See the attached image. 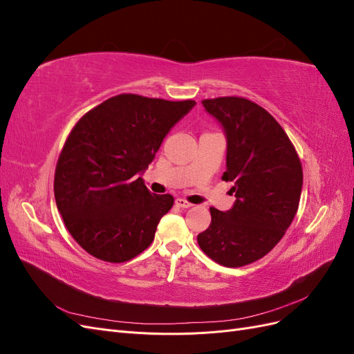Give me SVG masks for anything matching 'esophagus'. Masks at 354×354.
Masks as SVG:
<instances>
[{
  "label": "esophagus",
  "instance_id": "obj_1",
  "mask_svg": "<svg viewBox=\"0 0 354 354\" xmlns=\"http://www.w3.org/2000/svg\"><path fill=\"white\" fill-rule=\"evenodd\" d=\"M176 205H177V207H180V208H190V207H192V203H190L189 201H186V199L177 198V199H176Z\"/></svg>",
  "mask_w": 354,
  "mask_h": 354
}]
</instances>
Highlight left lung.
Wrapping results in <instances>:
<instances>
[{"instance_id": "1", "label": "left lung", "mask_w": 354, "mask_h": 354, "mask_svg": "<svg viewBox=\"0 0 354 354\" xmlns=\"http://www.w3.org/2000/svg\"><path fill=\"white\" fill-rule=\"evenodd\" d=\"M227 138L223 180L233 185L234 205L209 208V227L198 234L201 250L226 267L251 264L270 252L292 223L303 187V167L274 118L243 97L202 100Z\"/></svg>"}]
</instances>
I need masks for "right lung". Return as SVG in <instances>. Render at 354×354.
Segmentation results:
<instances>
[{"label": "right lung", "mask_w": 354, "mask_h": 354, "mask_svg": "<svg viewBox=\"0 0 354 354\" xmlns=\"http://www.w3.org/2000/svg\"><path fill=\"white\" fill-rule=\"evenodd\" d=\"M196 103L118 94L75 124L55 173V198L80 246L108 263L143 252L174 198L155 195L138 174Z\"/></svg>", "instance_id": "1"}]
</instances>
